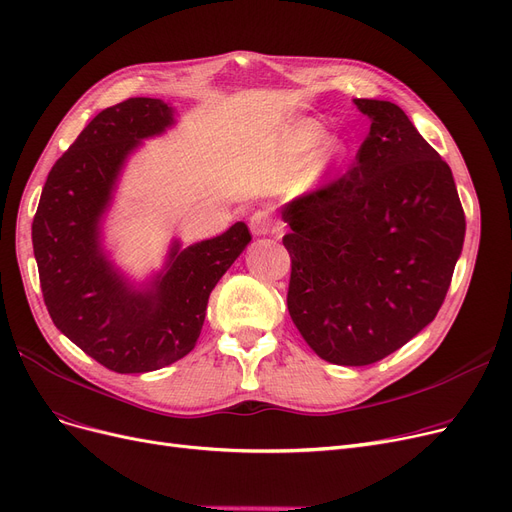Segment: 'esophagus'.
Listing matches in <instances>:
<instances>
[{"label": "esophagus", "instance_id": "esophagus-1", "mask_svg": "<svg viewBox=\"0 0 512 512\" xmlns=\"http://www.w3.org/2000/svg\"><path fill=\"white\" fill-rule=\"evenodd\" d=\"M249 226H251V232L255 236H270V234H278L280 232L278 221L268 211H261V209L251 215Z\"/></svg>", "mask_w": 512, "mask_h": 512}]
</instances>
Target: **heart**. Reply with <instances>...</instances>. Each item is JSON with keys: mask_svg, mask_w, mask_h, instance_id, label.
<instances>
[{"mask_svg": "<svg viewBox=\"0 0 512 512\" xmlns=\"http://www.w3.org/2000/svg\"><path fill=\"white\" fill-rule=\"evenodd\" d=\"M318 127L314 125H303L301 131L295 136V140L291 142V146H288V163H291L293 167H297L303 159V154L307 152V148L316 142L318 138ZM343 144L339 140H328L322 154H320V163L322 167H328L332 163H337L341 157H343Z\"/></svg>", "mask_w": 512, "mask_h": 512, "instance_id": "1", "label": "heart"}]
</instances>
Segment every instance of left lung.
<instances>
[{"mask_svg":"<svg viewBox=\"0 0 512 512\" xmlns=\"http://www.w3.org/2000/svg\"><path fill=\"white\" fill-rule=\"evenodd\" d=\"M370 131L353 169L282 209L288 314L322 360L368 366L431 324L464 242L452 169L402 108L355 98Z\"/></svg>","mask_w":512,"mask_h":512,"instance_id":"obj_1","label":"left lung"}]
</instances>
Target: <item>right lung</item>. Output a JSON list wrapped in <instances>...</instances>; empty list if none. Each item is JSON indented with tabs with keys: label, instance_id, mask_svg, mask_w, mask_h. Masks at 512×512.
<instances>
[{
	"label": "right lung",
	"instance_id": "right-lung-1",
	"mask_svg": "<svg viewBox=\"0 0 512 512\" xmlns=\"http://www.w3.org/2000/svg\"><path fill=\"white\" fill-rule=\"evenodd\" d=\"M175 125V108L129 98L98 113L52 167L33 219V253L50 318L66 339L119 374L152 372L188 355L201 335L209 295L251 242L244 221L182 247L138 284L104 247V215L119 175L142 140Z\"/></svg>",
	"mask_w": 512,
	"mask_h": 512
}]
</instances>
